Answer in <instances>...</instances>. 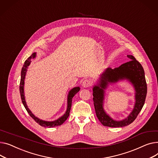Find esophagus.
<instances>
[{
    "label": "esophagus",
    "mask_w": 158,
    "mask_h": 158,
    "mask_svg": "<svg viewBox=\"0 0 158 158\" xmlns=\"http://www.w3.org/2000/svg\"><path fill=\"white\" fill-rule=\"evenodd\" d=\"M90 84H91L90 81L87 79V80H85L83 81L81 85H82V87H83L87 88V87H89L90 85Z\"/></svg>",
    "instance_id": "obj_1"
}]
</instances>
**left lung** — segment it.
<instances>
[{
  "label": "left lung",
  "mask_w": 158,
  "mask_h": 158,
  "mask_svg": "<svg viewBox=\"0 0 158 158\" xmlns=\"http://www.w3.org/2000/svg\"><path fill=\"white\" fill-rule=\"evenodd\" d=\"M127 57L130 60L118 68H107L101 75L99 83L93 87V101L96 114L101 123L105 126L119 127L131 124L145 103L147 87L143 68L133 55H128ZM125 79L131 82L135 88V104L133 111L128 117L123 121L118 122L111 118L103 108L104 90L108 83L116 82Z\"/></svg>",
  "instance_id": "1"
}]
</instances>
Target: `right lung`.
<instances>
[{
  "label": "right lung",
  "instance_id": "1",
  "mask_svg": "<svg viewBox=\"0 0 158 158\" xmlns=\"http://www.w3.org/2000/svg\"><path fill=\"white\" fill-rule=\"evenodd\" d=\"M35 56H36V53H33L31 55V56L25 61L23 66L22 69L21 79H20V92L22 101L24 107L25 108L26 110L27 111L28 114H29L30 115V116L35 120V121L38 124H39L40 126H41L43 127H55V126H60L65 121H66L67 118H68V117L69 115L70 110H71V104H72V99L74 97V96H75L77 93V92L80 90V89L79 87H74L73 89H72L69 92V94H68V107H67L66 112L62 117H60L58 119L54 120V121H45V120H41L39 118L35 117L31 112V111L29 109V108H28V106L26 104L25 96H24V80H25V78L26 72H27L28 66H29L31 62V60L32 59H34L35 57Z\"/></svg>",
  "mask_w": 158,
  "mask_h": 158
}]
</instances>
